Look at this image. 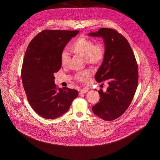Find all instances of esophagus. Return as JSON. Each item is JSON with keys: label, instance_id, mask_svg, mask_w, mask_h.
Returning a JSON list of instances; mask_svg holds the SVG:
<instances>
[{"label": "esophagus", "instance_id": "obj_1", "mask_svg": "<svg viewBox=\"0 0 160 160\" xmlns=\"http://www.w3.org/2000/svg\"><path fill=\"white\" fill-rule=\"evenodd\" d=\"M88 92V90L87 89H83L80 90V94H82V93H87Z\"/></svg>", "mask_w": 160, "mask_h": 160}]
</instances>
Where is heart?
Instances as JSON below:
<instances>
[{
  "label": "heart",
  "mask_w": 160,
  "mask_h": 160,
  "mask_svg": "<svg viewBox=\"0 0 160 160\" xmlns=\"http://www.w3.org/2000/svg\"><path fill=\"white\" fill-rule=\"evenodd\" d=\"M69 51L77 56L83 58L87 64L97 65L102 61L105 49L102 44H94L91 39L85 37L76 38L69 47ZM69 61V56L65 51L61 54V65L66 67ZM91 76L89 71L78 72L76 75V78L80 82H85Z\"/></svg>",
  "instance_id": "heart-1"
}]
</instances>
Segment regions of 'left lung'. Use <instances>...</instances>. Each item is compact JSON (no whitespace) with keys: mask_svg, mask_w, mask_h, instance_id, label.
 I'll list each match as a JSON object with an SVG mask.
<instances>
[{"mask_svg":"<svg viewBox=\"0 0 160 160\" xmlns=\"http://www.w3.org/2000/svg\"><path fill=\"white\" fill-rule=\"evenodd\" d=\"M89 36L101 37L105 46L103 62L95 74L97 82L107 80L106 92L99 90V102L92 112L102 119L113 121L127 110L137 89L138 66L129 42L117 31L101 28Z\"/></svg>","mask_w":160,"mask_h":160,"instance_id":"left-lung-1","label":"left lung"}]
</instances>
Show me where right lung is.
Segmentation results:
<instances>
[{
  "label": "right lung",
  "instance_id": "right-lung-1",
  "mask_svg": "<svg viewBox=\"0 0 160 160\" xmlns=\"http://www.w3.org/2000/svg\"><path fill=\"white\" fill-rule=\"evenodd\" d=\"M78 32L44 30L27 48L22 68L23 88L32 108L44 118L54 119L67 113L78 95L75 89L58 88L54 76L62 67L61 53Z\"/></svg>",
  "mask_w": 160,
  "mask_h": 160
}]
</instances>
